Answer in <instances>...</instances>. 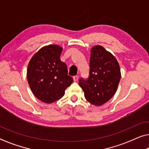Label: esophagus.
Returning <instances> with one entry per match:
<instances>
[{
    "label": "esophagus",
    "instance_id": "1",
    "mask_svg": "<svg viewBox=\"0 0 149 149\" xmlns=\"http://www.w3.org/2000/svg\"><path fill=\"white\" fill-rule=\"evenodd\" d=\"M73 79H74V81H77L78 79H79V77L76 75V76L73 77Z\"/></svg>",
    "mask_w": 149,
    "mask_h": 149
}]
</instances>
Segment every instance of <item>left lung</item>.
I'll return each instance as SVG.
<instances>
[{
  "instance_id": "8db88e82",
  "label": "left lung",
  "mask_w": 149,
  "mask_h": 149,
  "mask_svg": "<svg viewBox=\"0 0 149 149\" xmlns=\"http://www.w3.org/2000/svg\"><path fill=\"white\" fill-rule=\"evenodd\" d=\"M120 77V66L116 58L103 47L96 45L91 50L88 79H80L79 84L86 99L92 104L100 106L113 97Z\"/></svg>"
}]
</instances>
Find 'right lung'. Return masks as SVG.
Segmentation results:
<instances>
[{"instance_id":"add662e5","label":"right lung","mask_w":149,"mask_h":149,"mask_svg":"<svg viewBox=\"0 0 149 149\" xmlns=\"http://www.w3.org/2000/svg\"><path fill=\"white\" fill-rule=\"evenodd\" d=\"M63 48L56 45L45 46L30 60L27 81L35 97L45 103L60 99L73 82L68 75L67 65L60 59Z\"/></svg>"}]
</instances>
